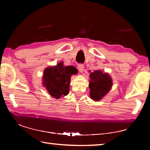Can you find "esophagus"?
<instances>
[{
    "label": "esophagus",
    "mask_w": 150,
    "mask_h": 150,
    "mask_svg": "<svg viewBox=\"0 0 150 150\" xmlns=\"http://www.w3.org/2000/svg\"><path fill=\"white\" fill-rule=\"evenodd\" d=\"M77 67H78L79 71L81 73H83V71H84L85 67H84V65H83V64H79Z\"/></svg>",
    "instance_id": "1"
}]
</instances>
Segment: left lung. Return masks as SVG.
Here are the masks:
<instances>
[{"label": "left lung", "instance_id": "obj_1", "mask_svg": "<svg viewBox=\"0 0 150 150\" xmlns=\"http://www.w3.org/2000/svg\"><path fill=\"white\" fill-rule=\"evenodd\" d=\"M88 84L90 96L93 100L98 101L108 93L112 86V80L110 75L102 71L96 70L90 74Z\"/></svg>", "mask_w": 150, "mask_h": 150}]
</instances>
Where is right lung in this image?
Instances as JSON below:
<instances>
[{
    "instance_id": "add662e5",
    "label": "right lung",
    "mask_w": 150,
    "mask_h": 150,
    "mask_svg": "<svg viewBox=\"0 0 150 150\" xmlns=\"http://www.w3.org/2000/svg\"><path fill=\"white\" fill-rule=\"evenodd\" d=\"M77 73L75 67L64 66L63 62H60L57 65L47 67L44 70L43 85L52 97L58 99L69 94L71 77Z\"/></svg>"
}]
</instances>
